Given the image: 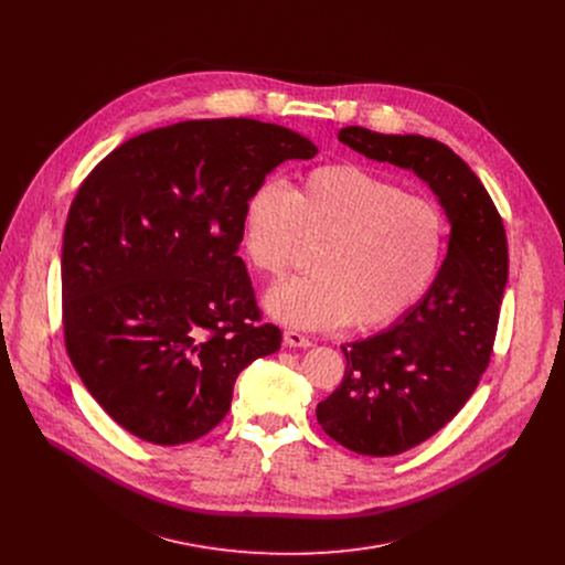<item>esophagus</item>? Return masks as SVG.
<instances>
[{"label":"esophagus","instance_id":"obj_1","mask_svg":"<svg viewBox=\"0 0 565 565\" xmlns=\"http://www.w3.org/2000/svg\"><path fill=\"white\" fill-rule=\"evenodd\" d=\"M284 344L295 347V349H308L312 342L306 335L297 333V331H284Z\"/></svg>","mask_w":565,"mask_h":565}]
</instances>
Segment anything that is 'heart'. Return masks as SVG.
<instances>
[{"label":"heart","instance_id":"obj_1","mask_svg":"<svg viewBox=\"0 0 565 565\" xmlns=\"http://www.w3.org/2000/svg\"><path fill=\"white\" fill-rule=\"evenodd\" d=\"M303 241L319 244L312 268L266 295L284 324L321 331L351 324L384 329L434 284L447 221L438 205L351 163L303 172L290 190L259 181L244 203V248L264 277H281Z\"/></svg>","mask_w":565,"mask_h":565}]
</instances>
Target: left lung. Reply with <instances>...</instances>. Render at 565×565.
<instances>
[{"mask_svg":"<svg viewBox=\"0 0 565 565\" xmlns=\"http://www.w3.org/2000/svg\"><path fill=\"white\" fill-rule=\"evenodd\" d=\"M338 138L366 158L412 170L451 223L431 288L391 329L342 347L344 380L317 405L321 429L342 447L395 456L440 431L486 373L508 284V238L488 190L447 145L364 127H344Z\"/></svg>","mask_w":565,"mask_h":565,"instance_id":"8db88e82","label":"left lung"}]
</instances>
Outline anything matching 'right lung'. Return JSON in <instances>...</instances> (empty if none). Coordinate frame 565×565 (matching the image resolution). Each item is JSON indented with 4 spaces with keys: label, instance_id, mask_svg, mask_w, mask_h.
Returning <instances> with one entry per match:
<instances>
[{
    "label": "right lung",
    "instance_id": "add662e5",
    "mask_svg": "<svg viewBox=\"0 0 565 565\" xmlns=\"http://www.w3.org/2000/svg\"><path fill=\"white\" fill-rule=\"evenodd\" d=\"M317 147L253 118L129 138L77 188L62 238L66 353L129 434L183 445L227 414L236 375L281 347L244 259V203Z\"/></svg>",
    "mask_w": 565,
    "mask_h": 565
}]
</instances>
